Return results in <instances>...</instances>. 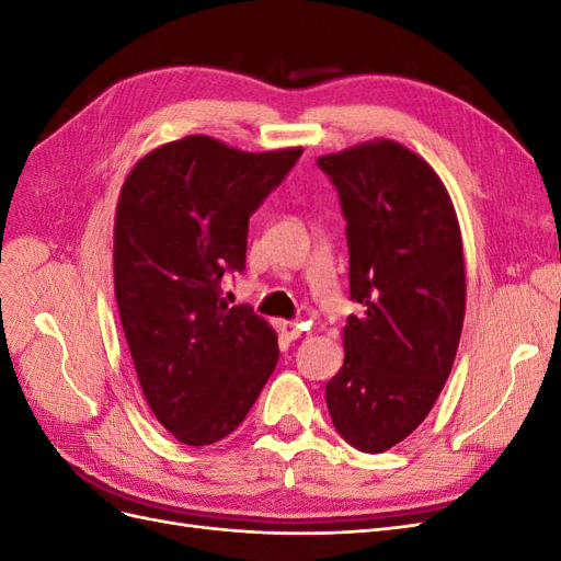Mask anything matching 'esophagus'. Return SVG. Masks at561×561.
Listing matches in <instances>:
<instances>
[{"label":"esophagus","instance_id":"34e87169","mask_svg":"<svg viewBox=\"0 0 561 561\" xmlns=\"http://www.w3.org/2000/svg\"><path fill=\"white\" fill-rule=\"evenodd\" d=\"M278 330H280V334L287 336V339H299V336H301V328L295 325V322H290V320H280V322H278Z\"/></svg>","mask_w":561,"mask_h":561}]
</instances>
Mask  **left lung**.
Returning <instances> with one entry per match:
<instances>
[{"instance_id":"left-lung-1","label":"left lung","mask_w":561,"mask_h":561,"mask_svg":"<svg viewBox=\"0 0 561 561\" xmlns=\"http://www.w3.org/2000/svg\"><path fill=\"white\" fill-rule=\"evenodd\" d=\"M346 219L344 365L325 386L336 433L381 454L428 416L461 339L463 245L445 184L414 151L379 140L320 157Z\"/></svg>"}]
</instances>
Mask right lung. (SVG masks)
<instances>
[{
    "label": "right lung",
    "instance_id": "add662e5",
    "mask_svg": "<svg viewBox=\"0 0 561 561\" xmlns=\"http://www.w3.org/2000/svg\"><path fill=\"white\" fill-rule=\"evenodd\" d=\"M299 157L190 135L149 151L118 196V316L147 404L190 447L239 428L278 363L274 330L227 307L219 280L245 268L248 219Z\"/></svg>",
    "mask_w": 561,
    "mask_h": 561
}]
</instances>
